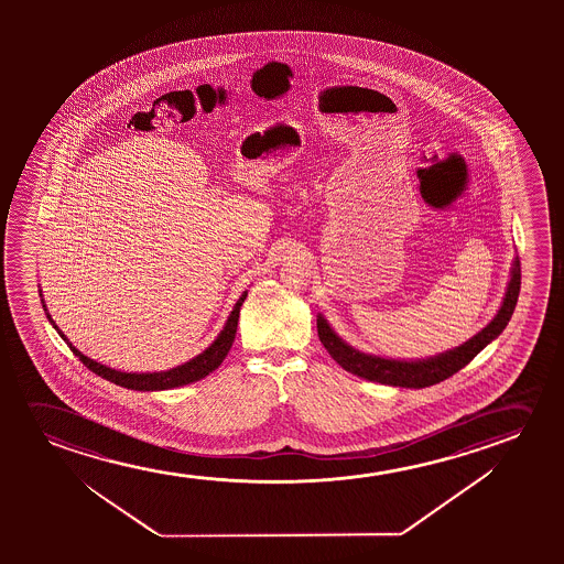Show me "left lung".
<instances>
[{
	"label": "left lung",
	"mask_w": 564,
	"mask_h": 564,
	"mask_svg": "<svg viewBox=\"0 0 564 564\" xmlns=\"http://www.w3.org/2000/svg\"><path fill=\"white\" fill-rule=\"evenodd\" d=\"M518 293H520V260L514 256L510 265L507 291L494 319L460 347L451 348L427 358L406 360V358H389V356L362 352L339 337V333L333 329L324 314H317V335L333 360L358 378L368 379L373 383H383V386L424 389L463 370L474 356L479 355L489 343H494L501 335L502 329L509 325L512 312L517 308Z\"/></svg>",
	"instance_id": "1"
}]
</instances>
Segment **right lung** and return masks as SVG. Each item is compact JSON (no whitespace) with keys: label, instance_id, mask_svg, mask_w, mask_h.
Wrapping results in <instances>:
<instances>
[{"label":"right lung","instance_id":"add662e5","mask_svg":"<svg viewBox=\"0 0 564 564\" xmlns=\"http://www.w3.org/2000/svg\"><path fill=\"white\" fill-rule=\"evenodd\" d=\"M39 293L40 301H42V308L46 312L47 322L54 325L55 332L59 333V337L67 343V347L73 350V355L78 356V360L85 364L88 370H93L94 373H98V376L108 379V381L116 383V386L127 387V389H132V391H165V389H175V387L188 386V383H194V381H200L202 378H206L212 371L217 370V368L221 366L225 356L229 355L232 340H235V335H237L240 306H242V302L247 299L248 291H242L239 301L232 306L231 314H229L227 322H225L224 329L217 333L216 339L212 340L209 347L204 348L200 355L194 356L191 360H186L185 364L163 371L116 370V368H109L106 364L96 362L93 358L83 355V352L67 339V335L55 325L54 317L50 316L42 289H39Z\"/></svg>","mask_w":564,"mask_h":564}]
</instances>
